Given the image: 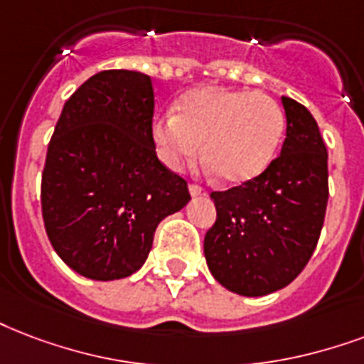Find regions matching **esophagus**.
<instances>
[{
    "label": "esophagus",
    "mask_w": 364,
    "mask_h": 364,
    "mask_svg": "<svg viewBox=\"0 0 364 364\" xmlns=\"http://www.w3.org/2000/svg\"><path fill=\"white\" fill-rule=\"evenodd\" d=\"M188 193H191V196H204V194H206V191L193 183V185H188Z\"/></svg>",
    "instance_id": "esophagus-1"
}]
</instances>
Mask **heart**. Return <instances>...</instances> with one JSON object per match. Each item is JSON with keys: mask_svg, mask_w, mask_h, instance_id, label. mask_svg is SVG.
<instances>
[{"mask_svg": "<svg viewBox=\"0 0 364 364\" xmlns=\"http://www.w3.org/2000/svg\"><path fill=\"white\" fill-rule=\"evenodd\" d=\"M176 112L152 126L164 164L181 170L204 143V160L225 185H244L262 176L287 129L282 107L262 91L198 87L177 101Z\"/></svg>", "mask_w": 364, "mask_h": 364, "instance_id": "b5f03b06", "label": "heart"}]
</instances>
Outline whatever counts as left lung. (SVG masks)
I'll use <instances>...</instances> for the list:
<instances>
[{
  "label": "left lung",
  "instance_id": "left-lung-1",
  "mask_svg": "<svg viewBox=\"0 0 364 364\" xmlns=\"http://www.w3.org/2000/svg\"><path fill=\"white\" fill-rule=\"evenodd\" d=\"M281 156L254 181L212 193L218 219L204 237L213 279L256 298L288 287L315 252L328 202V152L311 112L282 97Z\"/></svg>",
  "mask_w": 364,
  "mask_h": 364
}]
</instances>
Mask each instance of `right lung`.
I'll list each match as a JSON object with an SVG mask.
<instances>
[{
  "label": "right lung",
  "mask_w": 364,
  "mask_h": 364,
  "mask_svg": "<svg viewBox=\"0 0 364 364\" xmlns=\"http://www.w3.org/2000/svg\"><path fill=\"white\" fill-rule=\"evenodd\" d=\"M152 114L151 77L102 70L65 102L47 146V237L68 267L93 281L141 269L158 223L191 200L187 181L158 160Z\"/></svg>",
  "instance_id": "add662e5"
}]
</instances>
